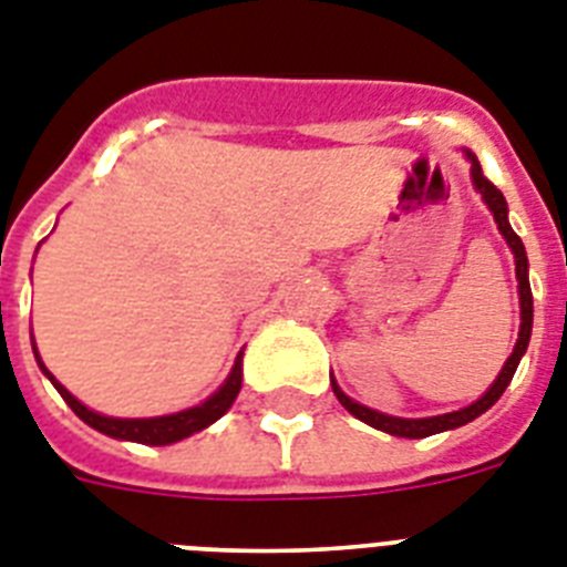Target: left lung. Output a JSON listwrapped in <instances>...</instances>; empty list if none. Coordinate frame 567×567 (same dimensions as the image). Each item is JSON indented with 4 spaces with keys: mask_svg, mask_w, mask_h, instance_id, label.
<instances>
[{
    "mask_svg": "<svg viewBox=\"0 0 567 567\" xmlns=\"http://www.w3.org/2000/svg\"><path fill=\"white\" fill-rule=\"evenodd\" d=\"M464 155H467L470 161V178H473V187L475 193L482 195V202L487 204V210L493 213V218H496L498 225V233L504 236V241H507V247L513 250V261H516V279H518V308H522V322H518V340L516 346H513V354L504 360L502 372H498V378L489 383L487 392L478 398V401H473L470 406L464 409H455V412H446V415H432V417H394V415H383V412H378V409H369L363 406V403L351 401L349 394L342 392L340 386H337V380L331 378V389H334L337 401L342 403V406L349 409L351 415L360 417L363 423H369V426H374V430L380 432H389V435H398V437H426V435H437V432H446V430H458V426H464V423L475 421L478 415H484L493 403L498 401L504 394V389L511 386L513 374H516L518 369V360L525 357L527 351V342H530V331H534V293H530V279H527V254H525V245H522V239H518L516 233H513L511 221H507V202H504V195L498 193L493 184H489L487 178H484L482 173V164H478V158H475L473 152L464 150Z\"/></svg>",
    "mask_w": 567,
    "mask_h": 567,
    "instance_id": "1",
    "label": "left lung"
}]
</instances>
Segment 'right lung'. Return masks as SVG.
<instances>
[{"instance_id":"obj_1","label":"right lung","mask_w":567,"mask_h":567,"mask_svg":"<svg viewBox=\"0 0 567 567\" xmlns=\"http://www.w3.org/2000/svg\"><path fill=\"white\" fill-rule=\"evenodd\" d=\"M241 354H245V351H239V357H236V363H233L225 383H221V386H218L207 401L198 403V406L181 409V412H173V415H158V417H112V415H100V412L89 409L85 403H80L78 398H74V394H71L69 389H65L63 383H60L49 369H45L40 351H37V342H33V357H37L40 372L54 383L56 392L63 394V401L69 403L71 412H74L80 421L89 423L92 430L103 432V435L117 437V441H135V444H150V446H166V444H175V441H184V437L195 435V432L207 430L210 423H216L218 417L225 415L241 389Z\"/></svg>"}]
</instances>
